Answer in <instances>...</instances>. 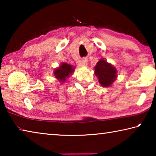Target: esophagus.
I'll return each instance as SVG.
<instances>
[{
	"mask_svg": "<svg viewBox=\"0 0 156 156\" xmlns=\"http://www.w3.org/2000/svg\"><path fill=\"white\" fill-rule=\"evenodd\" d=\"M88 65V60L87 58H83L78 62V65L80 67H86Z\"/></svg>",
	"mask_w": 156,
	"mask_h": 156,
	"instance_id": "esophagus-1",
	"label": "esophagus"
}]
</instances>
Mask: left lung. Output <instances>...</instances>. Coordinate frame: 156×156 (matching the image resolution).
Here are the masks:
<instances>
[{
  "instance_id": "1",
  "label": "left lung",
  "mask_w": 156,
  "mask_h": 156,
  "mask_svg": "<svg viewBox=\"0 0 156 156\" xmlns=\"http://www.w3.org/2000/svg\"><path fill=\"white\" fill-rule=\"evenodd\" d=\"M94 69V73L98 78L100 84L104 87H109L112 86L118 77L116 68L104 58L100 59Z\"/></svg>"
}]
</instances>
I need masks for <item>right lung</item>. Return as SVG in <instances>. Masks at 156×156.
Instances as JSON below:
<instances>
[{
    "label": "right lung",
    "instance_id": "right-lung-1",
    "mask_svg": "<svg viewBox=\"0 0 156 156\" xmlns=\"http://www.w3.org/2000/svg\"><path fill=\"white\" fill-rule=\"evenodd\" d=\"M74 69L75 67H73V65L67 62H62L58 67L54 69V74L60 83H63L67 80V78L72 75Z\"/></svg>",
    "mask_w": 156,
    "mask_h": 156
}]
</instances>
